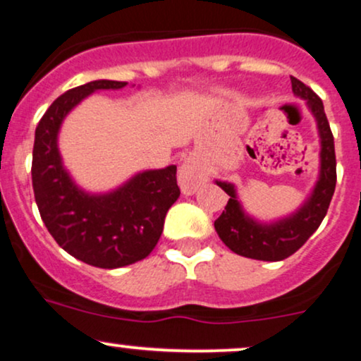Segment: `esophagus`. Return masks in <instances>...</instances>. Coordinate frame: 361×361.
Instances as JSON below:
<instances>
[{"instance_id": "34e87169", "label": "esophagus", "mask_w": 361, "mask_h": 361, "mask_svg": "<svg viewBox=\"0 0 361 361\" xmlns=\"http://www.w3.org/2000/svg\"><path fill=\"white\" fill-rule=\"evenodd\" d=\"M207 180V176L202 172L201 167L195 166L194 162H184L179 169V185L184 194H194L204 182Z\"/></svg>"}]
</instances>
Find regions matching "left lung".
Wrapping results in <instances>:
<instances>
[{"mask_svg":"<svg viewBox=\"0 0 361 361\" xmlns=\"http://www.w3.org/2000/svg\"><path fill=\"white\" fill-rule=\"evenodd\" d=\"M291 87L296 97L306 100V105L318 123L319 142V177L310 197L295 214L269 222H257L244 212L238 201L235 188L229 182L216 180V184L229 195L228 206L214 221V228L221 241L235 255L259 261L286 259L308 241L326 216L336 185L335 140L324 114L323 102L308 85L291 77Z\"/></svg>","mask_w":361,"mask_h":361,"instance_id":"obj_1","label":"left lung"}]
</instances>
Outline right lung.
Listing matches in <instances>:
<instances>
[{
	"instance_id": "1",
	"label": "right lung",
	"mask_w": 361,
	"mask_h": 361,
	"mask_svg": "<svg viewBox=\"0 0 361 361\" xmlns=\"http://www.w3.org/2000/svg\"><path fill=\"white\" fill-rule=\"evenodd\" d=\"M126 85L95 80L65 92L44 112L35 132L31 179L48 233L68 255L104 269L149 256L162 234L167 211L180 195L176 166L139 172L106 194L80 189L63 167L58 132L70 110L93 92Z\"/></svg>"
}]
</instances>
